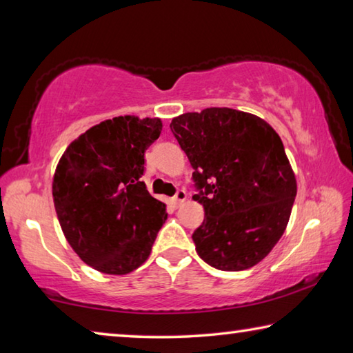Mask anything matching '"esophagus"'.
<instances>
[{
    "label": "esophagus",
    "instance_id": "34e87169",
    "mask_svg": "<svg viewBox=\"0 0 353 353\" xmlns=\"http://www.w3.org/2000/svg\"><path fill=\"white\" fill-rule=\"evenodd\" d=\"M187 199V193H185L183 190H179L174 198H172V202H174V205H181Z\"/></svg>",
    "mask_w": 353,
    "mask_h": 353
}]
</instances>
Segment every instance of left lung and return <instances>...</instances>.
Wrapping results in <instances>:
<instances>
[{"mask_svg": "<svg viewBox=\"0 0 353 353\" xmlns=\"http://www.w3.org/2000/svg\"><path fill=\"white\" fill-rule=\"evenodd\" d=\"M170 128L193 166L205 218L196 252L221 271H244L271 252L288 225L296 176L279 134L252 113L208 107Z\"/></svg>", "mask_w": 353, "mask_h": 353, "instance_id": "left-lung-1", "label": "left lung"}]
</instances>
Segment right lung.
<instances>
[{
	"mask_svg": "<svg viewBox=\"0 0 353 353\" xmlns=\"http://www.w3.org/2000/svg\"><path fill=\"white\" fill-rule=\"evenodd\" d=\"M160 132V118L115 117L81 134L59 160L52 177L57 219L93 270L124 276L151 254L168 214L140 177L145 151Z\"/></svg>",
	"mask_w": 353,
	"mask_h": 353,
	"instance_id": "right-lung-1",
	"label": "right lung"
}]
</instances>
